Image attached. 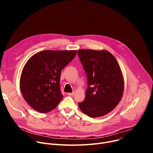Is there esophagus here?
I'll return each mask as SVG.
<instances>
[{"instance_id": "1", "label": "esophagus", "mask_w": 153, "mask_h": 153, "mask_svg": "<svg viewBox=\"0 0 153 153\" xmlns=\"http://www.w3.org/2000/svg\"><path fill=\"white\" fill-rule=\"evenodd\" d=\"M74 93H75V92H72V93H68V94H68V95H71V96H72V95H74Z\"/></svg>"}]
</instances>
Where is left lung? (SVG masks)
Masks as SVG:
<instances>
[{
  "mask_svg": "<svg viewBox=\"0 0 153 153\" xmlns=\"http://www.w3.org/2000/svg\"><path fill=\"white\" fill-rule=\"evenodd\" d=\"M79 58L87 74L85 97L79 108L92 118L102 117L113 110L121 100L124 81L119 64L107 50H79Z\"/></svg>",
  "mask_w": 153,
  "mask_h": 153,
  "instance_id": "obj_1",
  "label": "left lung"
}]
</instances>
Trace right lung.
<instances>
[{
    "label": "right lung",
    "instance_id": "obj_1",
    "mask_svg": "<svg viewBox=\"0 0 153 153\" xmlns=\"http://www.w3.org/2000/svg\"><path fill=\"white\" fill-rule=\"evenodd\" d=\"M76 55V50H44L33 55L22 70L20 88L23 97L35 110H53L63 98L60 90L62 69Z\"/></svg>",
    "mask_w": 153,
    "mask_h": 153
}]
</instances>
